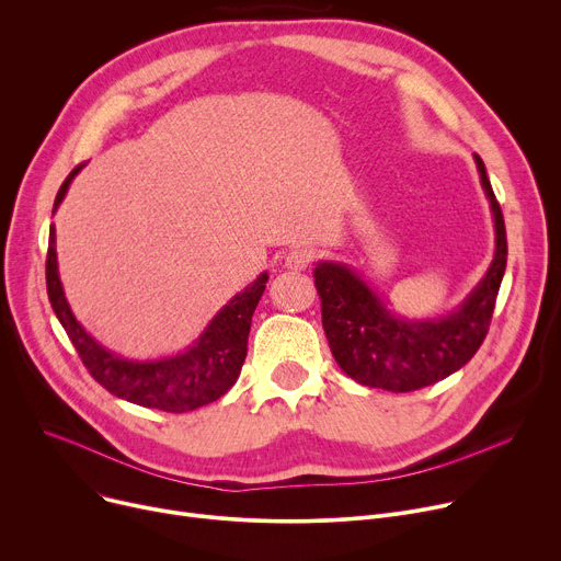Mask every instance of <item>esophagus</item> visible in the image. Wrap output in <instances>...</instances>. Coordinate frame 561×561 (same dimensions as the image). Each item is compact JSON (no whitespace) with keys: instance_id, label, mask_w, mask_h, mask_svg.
I'll return each mask as SVG.
<instances>
[{"instance_id":"esophagus-1","label":"esophagus","mask_w":561,"mask_h":561,"mask_svg":"<svg viewBox=\"0 0 561 561\" xmlns=\"http://www.w3.org/2000/svg\"><path fill=\"white\" fill-rule=\"evenodd\" d=\"M311 264H313V250L309 248H293L284 259V266L288 271H307Z\"/></svg>"}]
</instances>
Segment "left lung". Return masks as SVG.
Here are the masks:
<instances>
[{"instance_id":"1","label":"left lung","mask_w":561,"mask_h":561,"mask_svg":"<svg viewBox=\"0 0 561 561\" xmlns=\"http://www.w3.org/2000/svg\"><path fill=\"white\" fill-rule=\"evenodd\" d=\"M473 160L492 207L496 250L488 273L456 311L408 320L392 313L377 290L350 266L335 261H320L316 266L313 277L331 354L356 383L390 392L433 386L467 365L488 335L505 275L507 239L488 171L478 156Z\"/></svg>"}]
</instances>
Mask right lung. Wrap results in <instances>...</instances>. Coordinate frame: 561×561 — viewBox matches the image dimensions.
I'll return each mask as SVG.
<instances>
[{
  "mask_svg": "<svg viewBox=\"0 0 561 561\" xmlns=\"http://www.w3.org/2000/svg\"><path fill=\"white\" fill-rule=\"evenodd\" d=\"M81 167H77L65 178L54 203V211L62 203L71 180L77 178ZM266 282L268 273H261L250 286L237 293L211 318V322L194 341V345H190L184 352L158 360H133L105 350L73 318L58 275L56 230L54 226L49 230V302L62 329L67 331L71 345L77 347L83 365L88 367L94 381H99L107 392L144 408L164 410V413H190V410L220 399L237 383L248 354L252 313L261 300V295L266 290Z\"/></svg>",
  "mask_w": 561,
  "mask_h": 561,
  "instance_id": "1",
  "label": "right lung"
}]
</instances>
